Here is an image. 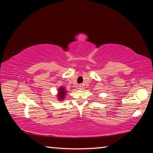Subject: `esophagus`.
I'll return each instance as SVG.
<instances>
[{"label":"esophagus","mask_w":153,"mask_h":153,"mask_svg":"<svg viewBox=\"0 0 153 153\" xmlns=\"http://www.w3.org/2000/svg\"><path fill=\"white\" fill-rule=\"evenodd\" d=\"M78 88L79 89V90H82L83 89V86L82 84H79V86H78Z\"/></svg>","instance_id":"1"}]
</instances>
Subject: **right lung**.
Here are the masks:
<instances>
[{
	"mask_svg": "<svg viewBox=\"0 0 153 153\" xmlns=\"http://www.w3.org/2000/svg\"><path fill=\"white\" fill-rule=\"evenodd\" d=\"M67 92L65 89V88L64 86H61L59 88L57 94H56V97H57L59 101H63V100H65Z\"/></svg>",
	"mask_w": 153,
	"mask_h": 153,
	"instance_id": "1",
	"label": "right lung"
}]
</instances>
